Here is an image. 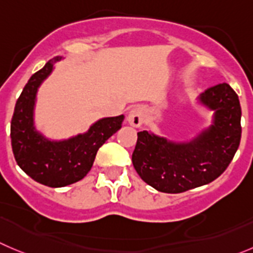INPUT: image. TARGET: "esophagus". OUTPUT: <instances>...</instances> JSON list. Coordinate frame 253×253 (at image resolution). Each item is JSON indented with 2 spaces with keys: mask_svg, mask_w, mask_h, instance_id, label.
I'll return each mask as SVG.
<instances>
[{
  "mask_svg": "<svg viewBox=\"0 0 253 253\" xmlns=\"http://www.w3.org/2000/svg\"><path fill=\"white\" fill-rule=\"evenodd\" d=\"M144 120H145V110H144L143 107H135L129 112L128 123L134 128L141 126Z\"/></svg>",
  "mask_w": 253,
  "mask_h": 253,
  "instance_id": "esophagus-1",
  "label": "esophagus"
}]
</instances>
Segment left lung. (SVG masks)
I'll return each instance as SVG.
<instances>
[{"label":"left lung","mask_w":253,"mask_h":253,"mask_svg":"<svg viewBox=\"0 0 253 253\" xmlns=\"http://www.w3.org/2000/svg\"><path fill=\"white\" fill-rule=\"evenodd\" d=\"M199 102L213 112L212 124L189 143L139 131L131 161L139 176L158 191L179 194L217 179L241 140V105L227 83L206 89Z\"/></svg>","instance_id":"obj_1"}]
</instances>
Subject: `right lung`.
Masks as SVG:
<instances>
[{
    "mask_svg": "<svg viewBox=\"0 0 253 253\" xmlns=\"http://www.w3.org/2000/svg\"><path fill=\"white\" fill-rule=\"evenodd\" d=\"M56 57L36 72L17 99L11 120V144L17 164L35 181L63 187L83 179L92 169L97 151L122 128L124 115L103 118L84 134L66 140H49L36 129L33 112L42 82L52 73Z\"/></svg>",
    "mask_w": 253,
    "mask_h": 253,
    "instance_id": "obj_1",
    "label": "right lung"
}]
</instances>
